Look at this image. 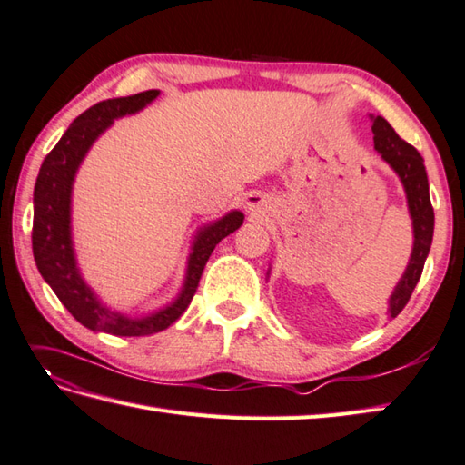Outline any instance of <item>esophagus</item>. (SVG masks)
<instances>
[{
  "mask_svg": "<svg viewBox=\"0 0 465 465\" xmlns=\"http://www.w3.org/2000/svg\"><path fill=\"white\" fill-rule=\"evenodd\" d=\"M246 209H249L251 213H261V201H259V197H256V194H251L249 199H246Z\"/></svg>",
  "mask_w": 465,
  "mask_h": 465,
  "instance_id": "obj_1",
  "label": "esophagus"
}]
</instances>
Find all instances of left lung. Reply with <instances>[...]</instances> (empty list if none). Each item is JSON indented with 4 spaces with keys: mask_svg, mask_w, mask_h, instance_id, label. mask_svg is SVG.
I'll return each instance as SVG.
<instances>
[{
    "mask_svg": "<svg viewBox=\"0 0 465 465\" xmlns=\"http://www.w3.org/2000/svg\"><path fill=\"white\" fill-rule=\"evenodd\" d=\"M372 133L374 149L390 164L391 171L398 174L401 184H404L411 229H414V246H411L410 262L388 301V314L390 318H396L404 311V306L408 304L420 281L421 271H424L431 239H434V209H431L428 174L421 154L408 145L404 139H400L398 133L391 129L384 117L372 115Z\"/></svg>",
    "mask_w": 465,
    "mask_h": 465,
    "instance_id": "8db88e82",
    "label": "left lung"
}]
</instances>
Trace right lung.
I'll list each match as a JSON object with an SVG mask.
<instances>
[{
  "mask_svg": "<svg viewBox=\"0 0 465 465\" xmlns=\"http://www.w3.org/2000/svg\"><path fill=\"white\" fill-rule=\"evenodd\" d=\"M159 93L161 91L157 89H149L137 93V95L107 99L81 113L64 133L54 151L47 154L35 181L31 244H34L37 271L71 316L93 332L149 336L169 328L189 308L214 246L224 236L241 229L244 221L241 211H231L199 229L191 246L187 274H184L181 292L173 302L147 316L133 318L111 311L81 276L74 236H71V194H74L75 174L93 143L113 125V121L145 109L149 103L159 97Z\"/></svg>",
  "mask_w": 465,
  "mask_h": 465,
  "instance_id": "add662e5",
  "label": "right lung"
}]
</instances>
